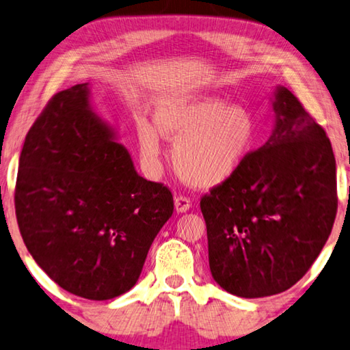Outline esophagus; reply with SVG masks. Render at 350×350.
<instances>
[{
    "label": "esophagus",
    "mask_w": 350,
    "mask_h": 350,
    "mask_svg": "<svg viewBox=\"0 0 350 350\" xmlns=\"http://www.w3.org/2000/svg\"><path fill=\"white\" fill-rule=\"evenodd\" d=\"M191 206H192V203L187 197H183V196L175 197V209L178 214L186 213V211L191 209Z\"/></svg>",
    "instance_id": "34e87169"
}]
</instances>
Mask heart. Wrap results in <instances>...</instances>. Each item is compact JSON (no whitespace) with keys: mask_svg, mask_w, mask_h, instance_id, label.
<instances>
[{"mask_svg":"<svg viewBox=\"0 0 350 350\" xmlns=\"http://www.w3.org/2000/svg\"><path fill=\"white\" fill-rule=\"evenodd\" d=\"M153 121L157 127L137 122L142 159L153 167L161 154V135L176 139L175 169L198 187H214L231 178L253 150L257 137L248 108L225 104L217 97L161 100L154 107Z\"/></svg>","mask_w":350,"mask_h":350,"instance_id":"heart-1","label":"heart"}]
</instances>
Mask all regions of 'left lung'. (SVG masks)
I'll return each mask as SVG.
<instances>
[{"mask_svg": "<svg viewBox=\"0 0 350 350\" xmlns=\"http://www.w3.org/2000/svg\"><path fill=\"white\" fill-rule=\"evenodd\" d=\"M273 110L270 139L200 202L211 273L240 297L293 287L336 215V164L324 129L285 87L274 91Z\"/></svg>", "mask_w": 350, "mask_h": 350, "instance_id": "obj_1", "label": "left lung"}]
</instances>
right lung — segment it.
<instances>
[{
  "mask_svg": "<svg viewBox=\"0 0 350 350\" xmlns=\"http://www.w3.org/2000/svg\"><path fill=\"white\" fill-rule=\"evenodd\" d=\"M111 125L90 104L88 83L57 93L26 135L15 214L37 265L70 293L124 295L174 213L161 183L137 174Z\"/></svg>",
  "mask_w": 350,
  "mask_h": 350,
  "instance_id": "right-lung-1",
  "label": "right lung"
}]
</instances>
